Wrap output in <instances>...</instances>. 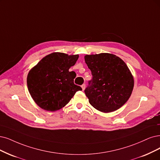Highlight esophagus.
I'll list each match as a JSON object with an SVG mask.
<instances>
[{"mask_svg": "<svg viewBox=\"0 0 160 160\" xmlns=\"http://www.w3.org/2000/svg\"><path fill=\"white\" fill-rule=\"evenodd\" d=\"M81 87H82V90H85V88H86V84H82V86H81Z\"/></svg>", "mask_w": 160, "mask_h": 160, "instance_id": "34e87169", "label": "esophagus"}]
</instances>
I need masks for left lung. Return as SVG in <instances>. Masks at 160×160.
I'll use <instances>...</instances> for the list:
<instances>
[{
	"label": "left lung",
	"mask_w": 160,
	"mask_h": 160,
	"mask_svg": "<svg viewBox=\"0 0 160 160\" xmlns=\"http://www.w3.org/2000/svg\"><path fill=\"white\" fill-rule=\"evenodd\" d=\"M92 79L84 92L97 110L110 113L121 108L131 96L134 78L126 63L110 53L86 55Z\"/></svg>",
	"instance_id": "obj_1"
}]
</instances>
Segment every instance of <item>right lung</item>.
I'll list each match as a JSON object with an SVG mask.
<instances>
[{
    "instance_id": "add662e5",
    "label": "right lung",
    "mask_w": 160,
    "mask_h": 160,
    "mask_svg": "<svg viewBox=\"0 0 160 160\" xmlns=\"http://www.w3.org/2000/svg\"><path fill=\"white\" fill-rule=\"evenodd\" d=\"M78 55L52 52L45 56L28 74L29 93L39 107L55 111L64 107L82 88L74 83L76 76L69 68L78 60Z\"/></svg>"
}]
</instances>
